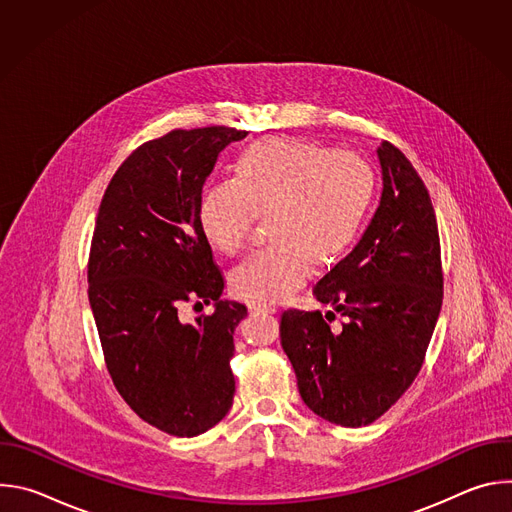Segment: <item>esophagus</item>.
Returning <instances> with one entry per match:
<instances>
[{
    "label": "esophagus",
    "instance_id": "1",
    "mask_svg": "<svg viewBox=\"0 0 512 512\" xmlns=\"http://www.w3.org/2000/svg\"><path fill=\"white\" fill-rule=\"evenodd\" d=\"M251 314H275L277 310L273 306H249Z\"/></svg>",
    "mask_w": 512,
    "mask_h": 512
}]
</instances>
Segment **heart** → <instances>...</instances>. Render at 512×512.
Listing matches in <instances>:
<instances>
[{"mask_svg": "<svg viewBox=\"0 0 512 512\" xmlns=\"http://www.w3.org/2000/svg\"><path fill=\"white\" fill-rule=\"evenodd\" d=\"M375 198L369 162L296 137L251 143L235 176L206 184L196 218L202 237L237 255L267 212L271 243L233 271L235 296L253 306L285 300L314 271L316 261L340 257L356 239Z\"/></svg>", "mask_w": 512, "mask_h": 512, "instance_id": "heart-1", "label": "heart"}]
</instances>
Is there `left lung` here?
Instances as JSON below:
<instances>
[{"mask_svg": "<svg viewBox=\"0 0 512 512\" xmlns=\"http://www.w3.org/2000/svg\"><path fill=\"white\" fill-rule=\"evenodd\" d=\"M381 204L358 245L316 285L334 312L285 310L281 348L304 403L342 427L377 421L411 387L442 310L440 233L429 192L393 143L377 150Z\"/></svg>", "mask_w": 512, "mask_h": 512, "instance_id": "obj_1", "label": "left lung"}]
</instances>
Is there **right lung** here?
I'll use <instances>...</instances> for the list:
<instances>
[{
	"instance_id": "1",
	"label": "right lung",
	"mask_w": 512,
	"mask_h": 512,
	"mask_svg": "<svg viewBox=\"0 0 512 512\" xmlns=\"http://www.w3.org/2000/svg\"><path fill=\"white\" fill-rule=\"evenodd\" d=\"M243 137L210 125L141 143L111 178L91 241L89 302L113 385L145 423L178 437L216 425L235 397L233 332L247 308L221 300L225 277L196 208L218 154ZM190 301H214L215 312L184 325Z\"/></svg>"
}]
</instances>
